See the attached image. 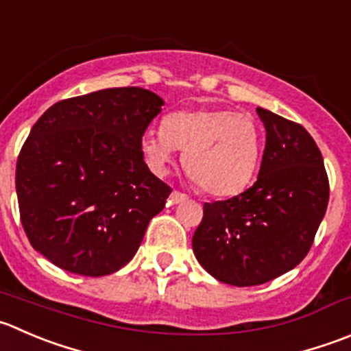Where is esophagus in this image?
Here are the masks:
<instances>
[{"label":"esophagus","instance_id":"esophagus-1","mask_svg":"<svg viewBox=\"0 0 351 351\" xmlns=\"http://www.w3.org/2000/svg\"><path fill=\"white\" fill-rule=\"evenodd\" d=\"M189 199V197L185 195V193H182V192H171V195H169V202L171 204H180V202H185V200Z\"/></svg>","mask_w":351,"mask_h":351}]
</instances>
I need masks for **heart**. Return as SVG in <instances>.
Here are the masks:
<instances>
[{
	"label": "heart",
	"mask_w": 351,
	"mask_h": 351,
	"mask_svg": "<svg viewBox=\"0 0 351 351\" xmlns=\"http://www.w3.org/2000/svg\"><path fill=\"white\" fill-rule=\"evenodd\" d=\"M142 154L156 175H165L175 149L190 178L206 193L231 197L254 180L262 154L261 130L247 114L230 110H180L166 114L161 130H147Z\"/></svg>",
	"instance_id": "b5f03b06"
}]
</instances>
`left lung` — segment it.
<instances>
[{
	"label": "left lung",
	"instance_id": "8db88e82",
	"mask_svg": "<svg viewBox=\"0 0 351 351\" xmlns=\"http://www.w3.org/2000/svg\"><path fill=\"white\" fill-rule=\"evenodd\" d=\"M257 114L266 128L257 180L233 199L204 204L192 238L200 266L233 287L267 283L297 267L329 200L324 161L311 134L264 108Z\"/></svg>",
	"mask_w": 351,
	"mask_h": 351
}]
</instances>
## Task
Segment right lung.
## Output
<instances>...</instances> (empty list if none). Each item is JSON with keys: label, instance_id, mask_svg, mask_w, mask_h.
Segmentation results:
<instances>
[{"label": "right lung", "instance_id": "add662e5", "mask_svg": "<svg viewBox=\"0 0 351 351\" xmlns=\"http://www.w3.org/2000/svg\"><path fill=\"white\" fill-rule=\"evenodd\" d=\"M162 104L147 89L113 87L60 101L36 121L16 161V197L30 245L54 266L97 278L137 254L171 193L141 149Z\"/></svg>", "mask_w": 351, "mask_h": 351}]
</instances>
